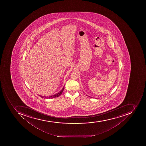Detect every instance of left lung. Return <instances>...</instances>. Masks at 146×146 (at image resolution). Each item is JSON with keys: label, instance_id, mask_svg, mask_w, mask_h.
Wrapping results in <instances>:
<instances>
[{"label": "left lung", "instance_id": "obj_1", "mask_svg": "<svg viewBox=\"0 0 146 146\" xmlns=\"http://www.w3.org/2000/svg\"><path fill=\"white\" fill-rule=\"evenodd\" d=\"M86 96H87L89 97H91L89 96H88V95H86Z\"/></svg>", "mask_w": 146, "mask_h": 146}]
</instances>
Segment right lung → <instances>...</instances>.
<instances>
[{
	"label": "right lung",
	"mask_w": 146,
	"mask_h": 146,
	"mask_svg": "<svg viewBox=\"0 0 146 146\" xmlns=\"http://www.w3.org/2000/svg\"><path fill=\"white\" fill-rule=\"evenodd\" d=\"M64 88V86L62 88V90H61L60 92L57 93L56 94H54V95H51V96H49L48 97H43L42 96H40L41 98H45V99H53V98H56V97H58L60 95H61V94H62V92H63Z\"/></svg>",
	"instance_id": "add662e5"
}]
</instances>
